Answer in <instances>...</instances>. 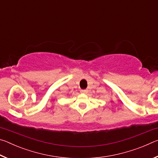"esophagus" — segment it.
<instances>
[{"label":"esophagus","instance_id":"esophagus-1","mask_svg":"<svg viewBox=\"0 0 158 158\" xmlns=\"http://www.w3.org/2000/svg\"><path fill=\"white\" fill-rule=\"evenodd\" d=\"M88 92V90H86V89H85V90H81V93H86Z\"/></svg>","mask_w":158,"mask_h":158}]
</instances>
